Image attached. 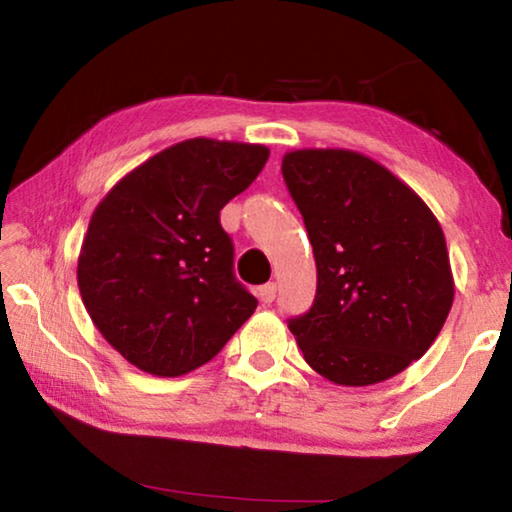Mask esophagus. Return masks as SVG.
Returning a JSON list of instances; mask_svg holds the SVG:
<instances>
[{
  "instance_id": "34e87169",
  "label": "esophagus",
  "mask_w": 512,
  "mask_h": 512,
  "mask_svg": "<svg viewBox=\"0 0 512 512\" xmlns=\"http://www.w3.org/2000/svg\"><path fill=\"white\" fill-rule=\"evenodd\" d=\"M275 293H277L275 282H268V284H264V287L257 289V298L262 300L264 305H271V302L275 300Z\"/></svg>"
}]
</instances>
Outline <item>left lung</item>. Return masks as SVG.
Masks as SVG:
<instances>
[{
    "instance_id": "8db88e82",
    "label": "left lung",
    "mask_w": 512,
    "mask_h": 512,
    "mask_svg": "<svg viewBox=\"0 0 512 512\" xmlns=\"http://www.w3.org/2000/svg\"><path fill=\"white\" fill-rule=\"evenodd\" d=\"M282 176L318 271L314 305L289 320L305 361L339 386L400 375L431 348L454 302L438 219L409 185L357 151H289Z\"/></svg>"
}]
</instances>
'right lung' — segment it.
<instances>
[{
	"instance_id": "add662e5",
	"label": "right lung",
	"mask_w": 512,
	"mask_h": 512,
	"mask_svg": "<svg viewBox=\"0 0 512 512\" xmlns=\"http://www.w3.org/2000/svg\"><path fill=\"white\" fill-rule=\"evenodd\" d=\"M266 160L262 144L194 137L126 173L97 205L79 291L103 339L135 368L187 375L253 316L257 300L232 273L219 212Z\"/></svg>"
}]
</instances>
